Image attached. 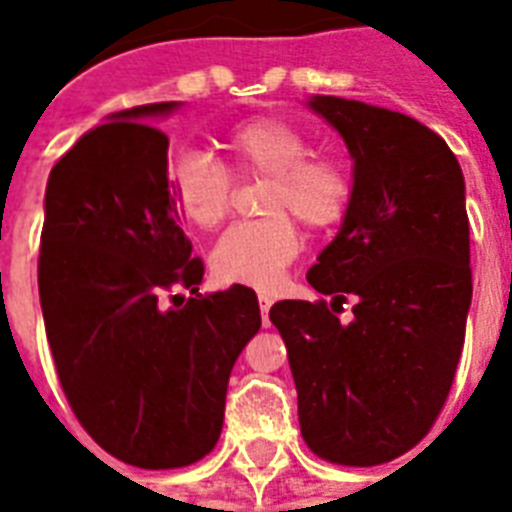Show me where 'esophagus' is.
I'll return each instance as SVG.
<instances>
[{"label": "esophagus", "instance_id": "1", "mask_svg": "<svg viewBox=\"0 0 512 512\" xmlns=\"http://www.w3.org/2000/svg\"><path fill=\"white\" fill-rule=\"evenodd\" d=\"M257 303H260V316H263V324L268 327V311H271L273 297L271 295H257Z\"/></svg>", "mask_w": 512, "mask_h": 512}]
</instances>
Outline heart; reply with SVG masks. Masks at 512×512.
Wrapping results in <instances>:
<instances>
[{"label":"heart","instance_id":"heart-1","mask_svg":"<svg viewBox=\"0 0 512 512\" xmlns=\"http://www.w3.org/2000/svg\"><path fill=\"white\" fill-rule=\"evenodd\" d=\"M225 167L196 151L172 156L167 188L180 215L212 231L228 220L236 180H265L263 220L233 225L212 249V273L223 284L273 289L300 255L303 223L308 231H332L356 199V177L340 156L311 154L300 127L276 116H255L220 138Z\"/></svg>","mask_w":512,"mask_h":512}]
</instances>
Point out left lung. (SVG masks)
Here are the masks:
<instances>
[{"mask_svg":"<svg viewBox=\"0 0 512 512\" xmlns=\"http://www.w3.org/2000/svg\"><path fill=\"white\" fill-rule=\"evenodd\" d=\"M311 108L348 143L356 199L308 271L332 300H284L271 321L308 449L372 468L420 444L452 390L473 297L465 180L444 140L409 116L332 95Z\"/></svg>","mask_w":512,"mask_h":512,"instance_id":"obj_1","label":"left lung"}]
</instances>
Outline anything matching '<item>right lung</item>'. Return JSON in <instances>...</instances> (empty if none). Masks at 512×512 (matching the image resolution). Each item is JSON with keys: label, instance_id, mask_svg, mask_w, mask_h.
I'll return each instance as SVG.
<instances>
[{"label": "right lung", "instance_id": "add662e5", "mask_svg": "<svg viewBox=\"0 0 512 512\" xmlns=\"http://www.w3.org/2000/svg\"><path fill=\"white\" fill-rule=\"evenodd\" d=\"M111 116L52 167L44 193L39 297L60 388L111 457L185 468L215 449L228 377L260 329L249 287L199 292L204 263L177 225L170 140L143 116Z\"/></svg>", "mask_w": 512, "mask_h": 512}]
</instances>
